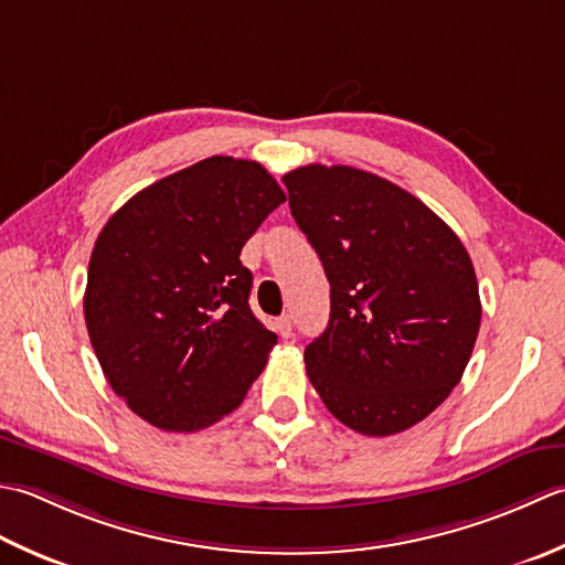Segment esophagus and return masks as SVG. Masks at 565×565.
I'll return each instance as SVG.
<instances>
[{
  "mask_svg": "<svg viewBox=\"0 0 565 565\" xmlns=\"http://www.w3.org/2000/svg\"><path fill=\"white\" fill-rule=\"evenodd\" d=\"M275 329L282 339H290L292 337V317L290 315H282L278 321H275Z\"/></svg>",
  "mask_w": 565,
  "mask_h": 565,
  "instance_id": "1",
  "label": "esophagus"
}]
</instances>
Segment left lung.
Returning a JSON list of instances; mask_svg holds the SVG:
<instances>
[{
  "label": "left lung",
  "mask_w": 565,
  "mask_h": 565,
  "mask_svg": "<svg viewBox=\"0 0 565 565\" xmlns=\"http://www.w3.org/2000/svg\"><path fill=\"white\" fill-rule=\"evenodd\" d=\"M331 285L305 349L327 409L365 436L405 431L458 385L480 329L473 263L451 226L395 182L349 166L282 178Z\"/></svg>",
  "instance_id": "1"
}]
</instances>
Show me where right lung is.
<instances>
[{
  "label": "right lung",
  "instance_id": "add662e5",
  "mask_svg": "<svg viewBox=\"0 0 565 565\" xmlns=\"http://www.w3.org/2000/svg\"><path fill=\"white\" fill-rule=\"evenodd\" d=\"M285 202L256 160L204 158L126 202L92 248L85 321L114 393L163 431L244 402L278 337L253 317L241 248Z\"/></svg>",
  "mask_w": 565,
  "mask_h": 565
}]
</instances>
